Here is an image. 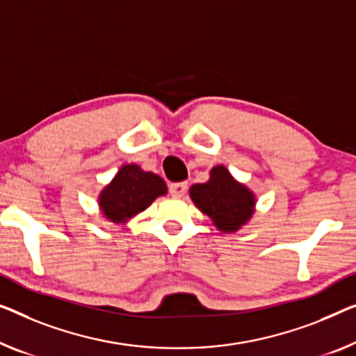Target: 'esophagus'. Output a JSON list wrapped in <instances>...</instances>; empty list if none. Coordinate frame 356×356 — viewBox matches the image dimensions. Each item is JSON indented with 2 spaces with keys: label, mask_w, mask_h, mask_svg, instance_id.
<instances>
[{
  "label": "esophagus",
  "mask_w": 356,
  "mask_h": 356,
  "mask_svg": "<svg viewBox=\"0 0 356 356\" xmlns=\"http://www.w3.org/2000/svg\"><path fill=\"white\" fill-rule=\"evenodd\" d=\"M187 182H172L169 184V192L174 196V198H180V196H184L185 192H187Z\"/></svg>",
  "instance_id": "1"
}]
</instances>
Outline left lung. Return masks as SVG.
<instances>
[{
	"mask_svg": "<svg viewBox=\"0 0 356 356\" xmlns=\"http://www.w3.org/2000/svg\"><path fill=\"white\" fill-rule=\"evenodd\" d=\"M190 198L201 212L211 217L220 232H236L251 219L256 198L251 190L238 184L224 166L211 169L206 184L190 188Z\"/></svg>",
	"mask_w": 356,
	"mask_h": 356,
	"instance_id": "1",
	"label": "left lung"
}]
</instances>
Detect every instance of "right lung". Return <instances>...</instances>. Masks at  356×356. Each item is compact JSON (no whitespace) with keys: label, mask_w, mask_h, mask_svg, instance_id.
I'll return each instance as SVG.
<instances>
[{"label":"right lung","mask_w":356,"mask_h":356,"mask_svg":"<svg viewBox=\"0 0 356 356\" xmlns=\"http://www.w3.org/2000/svg\"><path fill=\"white\" fill-rule=\"evenodd\" d=\"M164 180L153 172H145L137 164H124L115 179L102 190L99 204L104 216L115 224H124L139 214L158 196L166 195Z\"/></svg>","instance_id":"right-lung-1"}]
</instances>
